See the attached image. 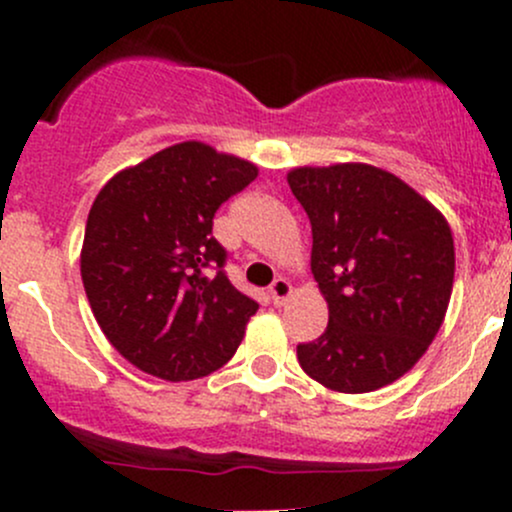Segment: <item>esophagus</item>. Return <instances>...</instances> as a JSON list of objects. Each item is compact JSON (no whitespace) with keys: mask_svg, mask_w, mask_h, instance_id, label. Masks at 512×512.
I'll return each instance as SVG.
<instances>
[{"mask_svg":"<svg viewBox=\"0 0 512 512\" xmlns=\"http://www.w3.org/2000/svg\"><path fill=\"white\" fill-rule=\"evenodd\" d=\"M289 294H292V285H289L285 277H277V280L270 285V297L275 304H285Z\"/></svg>","mask_w":512,"mask_h":512,"instance_id":"esophagus-1","label":"esophagus"}]
</instances>
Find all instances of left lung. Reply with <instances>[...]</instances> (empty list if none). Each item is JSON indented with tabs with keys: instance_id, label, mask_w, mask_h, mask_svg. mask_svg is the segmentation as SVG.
<instances>
[{
	"instance_id": "8db88e82",
	"label": "left lung",
	"mask_w": 512,
	"mask_h": 512,
	"mask_svg": "<svg viewBox=\"0 0 512 512\" xmlns=\"http://www.w3.org/2000/svg\"><path fill=\"white\" fill-rule=\"evenodd\" d=\"M287 183L312 223V275L329 307L322 337L297 347L299 366L342 394L381 389L441 329L456 272L451 227L374 165H304Z\"/></svg>"
}]
</instances>
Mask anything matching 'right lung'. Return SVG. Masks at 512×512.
<instances>
[{"label": "right lung", "instance_id": "obj_1", "mask_svg": "<svg viewBox=\"0 0 512 512\" xmlns=\"http://www.w3.org/2000/svg\"><path fill=\"white\" fill-rule=\"evenodd\" d=\"M255 178L250 160L185 141L116 173L96 195L81 280L101 332L146 374L200 379L240 347L260 304L227 280L213 218Z\"/></svg>", "mask_w": 512, "mask_h": 512}]
</instances>
